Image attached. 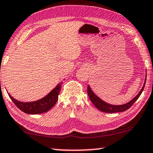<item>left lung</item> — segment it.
<instances>
[{"label": "left lung", "instance_id": "left-lung-1", "mask_svg": "<svg viewBox=\"0 0 153 153\" xmlns=\"http://www.w3.org/2000/svg\"><path fill=\"white\" fill-rule=\"evenodd\" d=\"M146 80V75L145 82L143 84V86L142 88V89L140 90L138 94L133 99H132L131 101L127 102V103L124 104H121V105H113V104L107 103V102H104V100L100 99L97 95L95 94V93L93 92L92 89H91V88L90 87L89 85H88L87 87L88 95V97H89L91 101L92 102V103L94 104L97 109H99V110L101 111L102 112H104L107 113L124 112V111H126L127 109H128L130 107L133 105V104L135 102L136 100L139 98V97L140 96V95L142 94V91L145 86Z\"/></svg>", "mask_w": 153, "mask_h": 153}]
</instances>
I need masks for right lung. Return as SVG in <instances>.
Wrapping results in <instances>:
<instances>
[{
    "label": "right lung",
    "instance_id": "1",
    "mask_svg": "<svg viewBox=\"0 0 153 153\" xmlns=\"http://www.w3.org/2000/svg\"><path fill=\"white\" fill-rule=\"evenodd\" d=\"M62 84V82H60L46 96L34 102H22L13 98L10 93H8V95L16 106L22 112L31 115L40 114L49 111L56 104Z\"/></svg>",
    "mask_w": 153,
    "mask_h": 153
}]
</instances>
